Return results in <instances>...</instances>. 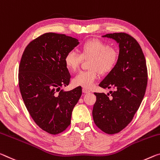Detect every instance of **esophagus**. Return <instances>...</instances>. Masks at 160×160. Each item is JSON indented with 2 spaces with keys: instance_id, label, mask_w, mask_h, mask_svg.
Returning a JSON list of instances; mask_svg holds the SVG:
<instances>
[{
  "instance_id": "1",
  "label": "esophagus",
  "mask_w": 160,
  "mask_h": 160,
  "mask_svg": "<svg viewBox=\"0 0 160 160\" xmlns=\"http://www.w3.org/2000/svg\"><path fill=\"white\" fill-rule=\"evenodd\" d=\"M82 92H84V93H90V91L89 90H88V89H85V88H83V89H82Z\"/></svg>"
}]
</instances>
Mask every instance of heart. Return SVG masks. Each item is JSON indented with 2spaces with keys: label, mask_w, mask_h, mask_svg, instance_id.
I'll return each instance as SVG.
<instances>
[{
  "label": "heart",
  "mask_w": 160,
  "mask_h": 160,
  "mask_svg": "<svg viewBox=\"0 0 160 160\" xmlns=\"http://www.w3.org/2000/svg\"><path fill=\"white\" fill-rule=\"evenodd\" d=\"M90 70L80 71L75 76L72 83L85 88H92L97 80L98 72L106 74L115 67L118 61V50L110 44L100 40H90L85 42L80 48V53L70 50L65 57L66 66L71 71L80 67L83 59H89Z\"/></svg>",
  "instance_id": "obj_1"
}]
</instances>
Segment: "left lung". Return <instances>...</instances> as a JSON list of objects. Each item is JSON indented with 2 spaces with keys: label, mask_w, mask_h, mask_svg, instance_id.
I'll return each instance as SVG.
<instances>
[{
  "label": "left lung",
  "mask_w": 160,
  "mask_h": 160,
  "mask_svg": "<svg viewBox=\"0 0 160 160\" xmlns=\"http://www.w3.org/2000/svg\"><path fill=\"white\" fill-rule=\"evenodd\" d=\"M119 43L118 61L99 86L115 88L110 94L95 92L94 122L104 132H120L130 122L140 106L148 85V68L142 50L138 41L125 32L103 35Z\"/></svg>",
  "instance_id": "1"
}]
</instances>
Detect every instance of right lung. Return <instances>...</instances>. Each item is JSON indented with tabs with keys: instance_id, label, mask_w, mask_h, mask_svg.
I'll return each instance as SVG.
<instances>
[{
	"instance_id": "1",
	"label": "right lung",
	"mask_w": 160,
	"mask_h": 160,
	"mask_svg": "<svg viewBox=\"0 0 160 160\" xmlns=\"http://www.w3.org/2000/svg\"><path fill=\"white\" fill-rule=\"evenodd\" d=\"M79 44L64 34L47 32L32 40L22 53L18 70L20 91L32 120L51 135L61 133L70 125L82 88L60 90L70 83L65 62L68 52Z\"/></svg>"
}]
</instances>
